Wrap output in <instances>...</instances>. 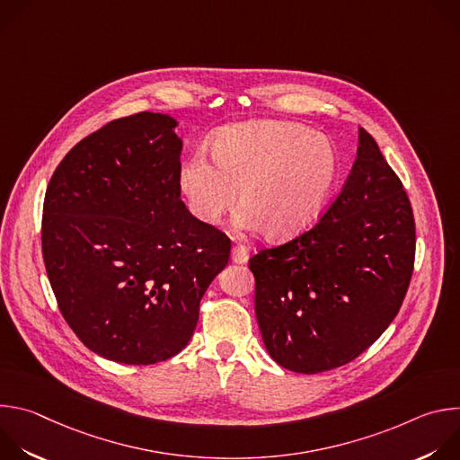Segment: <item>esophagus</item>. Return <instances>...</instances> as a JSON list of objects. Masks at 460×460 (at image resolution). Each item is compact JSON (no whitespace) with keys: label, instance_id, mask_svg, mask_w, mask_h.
Here are the masks:
<instances>
[{"label":"esophagus","instance_id":"34e87169","mask_svg":"<svg viewBox=\"0 0 460 460\" xmlns=\"http://www.w3.org/2000/svg\"><path fill=\"white\" fill-rule=\"evenodd\" d=\"M247 258H249V254H247V249L243 245H234L231 249V260L234 261V264H245Z\"/></svg>","mask_w":460,"mask_h":460}]
</instances>
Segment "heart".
<instances>
[{
	"label": "heart",
	"mask_w": 460,
	"mask_h": 460,
	"mask_svg": "<svg viewBox=\"0 0 460 460\" xmlns=\"http://www.w3.org/2000/svg\"><path fill=\"white\" fill-rule=\"evenodd\" d=\"M211 162L194 153L180 171L190 211L206 224L227 215L240 190L238 224L268 240H289L309 229L341 180L337 147L289 121H247L213 138Z\"/></svg>",
	"instance_id": "b5f03b06"
}]
</instances>
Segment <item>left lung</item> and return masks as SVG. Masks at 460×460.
<instances>
[{
    "label": "left lung",
    "instance_id": "1",
    "mask_svg": "<svg viewBox=\"0 0 460 460\" xmlns=\"http://www.w3.org/2000/svg\"><path fill=\"white\" fill-rule=\"evenodd\" d=\"M413 261L410 199L360 127L357 160L330 209L304 234L249 260L268 353L305 375L351 362L397 316Z\"/></svg>",
    "mask_w": 460,
    "mask_h": 460
}]
</instances>
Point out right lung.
Returning a JSON list of instances; mask_svg holds the SVG:
<instances>
[{
  "mask_svg": "<svg viewBox=\"0 0 460 460\" xmlns=\"http://www.w3.org/2000/svg\"><path fill=\"white\" fill-rule=\"evenodd\" d=\"M176 125L160 112L103 125L65 155L45 192L41 249L59 311L119 364L180 353L231 252L180 199Z\"/></svg>",
  "mask_w": 460,
  "mask_h": 460,
  "instance_id": "1",
  "label": "right lung"
}]
</instances>
